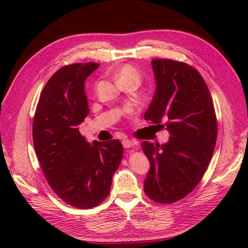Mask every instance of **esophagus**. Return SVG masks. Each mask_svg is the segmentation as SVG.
Returning <instances> with one entry per match:
<instances>
[{"label": "esophagus", "mask_w": 248, "mask_h": 248, "mask_svg": "<svg viewBox=\"0 0 248 248\" xmlns=\"http://www.w3.org/2000/svg\"><path fill=\"white\" fill-rule=\"evenodd\" d=\"M123 146L124 147V148H130V147L134 146V141L129 140V139H124V140H123Z\"/></svg>", "instance_id": "esophagus-1"}]
</instances>
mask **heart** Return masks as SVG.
<instances>
[{"instance_id":"b5f03b06","label":"heart","mask_w":248,"mask_h":248,"mask_svg":"<svg viewBox=\"0 0 248 248\" xmlns=\"http://www.w3.org/2000/svg\"><path fill=\"white\" fill-rule=\"evenodd\" d=\"M116 78L120 83L127 82V81H138L140 80V73L138 68L133 65L125 64L121 66L119 69L116 71Z\"/></svg>"}]
</instances>
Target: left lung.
Segmentation results:
<instances>
[{"instance_id": "obj_1", "label": "left lung", "mask_w": 248, "mask_h": 248, "mask_svg": "<svg viewBox=\"0 0 248 248\" xmlns=\"http://www.w3.org/2000/svg\"><path fill=\"white\" fill-rule=\"evenodd\" d=\"M151 64L156 88L145 119L164 121L160 125L170 136L161 146L141 143L150 162L144 189L154 202L171 203L202 180L217 144V121L209 88L195 68L165 59Z\"/></svg>"}]
</instances>
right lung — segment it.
Returning a JSON list of instances; mask_svg holds the SVG:
<instances>
[{
    "mask_svg": "<svg viewBox=\"0 0 248 248\" xmlns=\"http://www.w3.org/2000/svg\"><path fill=\"white\" fill-rule=\"evenodd\" d=\"M98 67L78 62L57 70L43 89L33 120L35 151L49 186L78 209L97 207L108 197L124 152L118 140L91 145L78 130L89 113L84 84Z\"/></svg>",
    "mask_w": 248,
    "mask_h": 248,
    "instance_id": "obj_1",
    "label": "right lung"
}]
</instances>
